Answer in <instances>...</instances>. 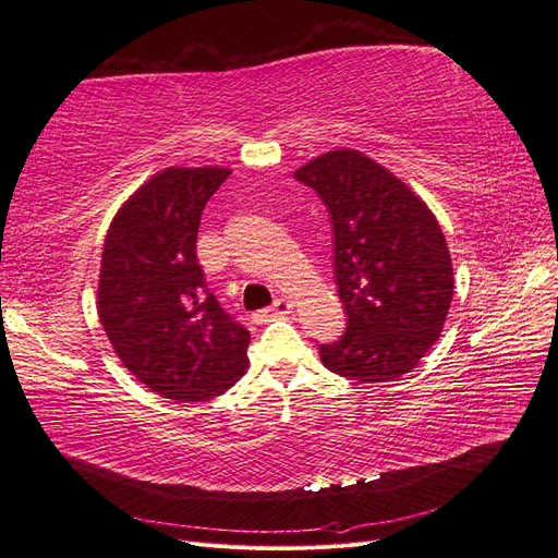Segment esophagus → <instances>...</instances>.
<instances>
[{"instance_id": "1", "label": "esophagus", "mask_w": 558, "mask_h": 558, "mask_svg": "<svg viewBox=\"0 0 558 558\" xmlns=\"http://www.w3.org/2000/svg\"><path fill=\"white\" fill-rule=\"evenodd\" d=\"M292 307H294V303H292V301L278 299L271 307H266V311H259L257 315H253V319H255L257 324H262V322H271V319H276V317H282V315H287V313H292Z\"/></svg>"}]
</instances>
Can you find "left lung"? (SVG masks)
Masks as SVG:
<instances>
[{
  "label": "left lung",
  "mask_w": 558,
  "mask_h": 558,
  "mask_svg": "<svg viewBox=\"0 0 558 558\" xmlns=\"http://www.w3.org/2000/svg\"><path fill=\"white\" fill-rule=\"evenodd\" d=\"M296 181L326 204L347 328L319 344L322 363L354 381H393L441 336L452 264L427 204L393 172L354 149L305 162Z\"/></svg>",
  "instance_id": "left-lung-1"
}]
</instances>
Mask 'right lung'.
Segmentation results:
<instances>
[{"label": "right lung", "instance_id": "add662e5", "mask_svg": "<svg viewBox=\"0 0 558 558\" xmlns=\"http://www.w3.org/2000/svg\"><path fill=\"white\" fill-rule=\"evenodd\" d=\"M227 168H168L117 211L100 257L98 317L123 367L177 402H206L247 367L251 333L206 290L197 230Z\"/></svg>", "mask_w": 558, "mask_h": 558}]
</instances>
